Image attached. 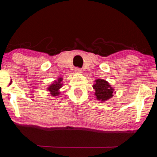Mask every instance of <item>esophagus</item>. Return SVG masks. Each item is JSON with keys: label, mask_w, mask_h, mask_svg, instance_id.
<instances>
[{"label": "esophagus", "mask_w": 157, "mask_h": 157, "mask_svg": "<svg viewBox=\"0 0 157 157\" xmlns=\"http://www.w3.org/2000/svg\"><path fill=\"white\" fill-rule=\"evenodd\" d=\"M75 71L76 73H82V69L80 68H78V67H76L75 69Z\"/></svg>", "instance_id": "obj_1"}]
</instances>
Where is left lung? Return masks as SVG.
<instances>
[{
  "instance_id": "left-lung-1",
  "label": "left lung",
  "mask_w": 157,
  "mask_h": 157,
  "mask_svg": "<svg viewBox=\"0 0 157 157\" xmlns=\"http://www.w3.org/2000/svg\"><path fill=\"white\" fill-rule=\"evenodd\" d=\"M93 87L95 89V95L98 100L106 101L113 96V89L111 88L109 84L104 79H96Z\"/></svg>"
}]
</instances>
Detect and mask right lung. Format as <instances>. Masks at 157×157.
<instances>
[{
	"instance_id": "right-lung-1",
	"label": "right lung",
	"mask_w": 157,
	"mask_h": 157,
	"mask_svg": "<svg viewBox=\"0 0 157 157\" xmlns=\"http://www.w3.org/2000/svg\"><path fill=\"white\" fill-rule=\"evenodd\" d=\"M61 81H62V78H59L58 79L57 82H55V84H52V85L48 87L49 91H50V94L52 95V96H57L59 94V93L58 92V90H59L61 87H62V84H61Z\"/></svg>"
}]
</instances>
